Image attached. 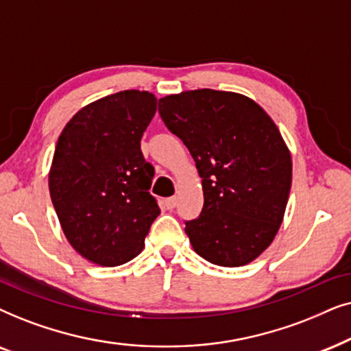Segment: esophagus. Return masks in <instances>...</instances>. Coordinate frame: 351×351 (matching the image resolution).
Segmentation results:
<instances>
[{
	"label": "esophagus",
	"instance_id": "obj_1",
	"mask_svg": "<svg viewBox=\"0 0 351 351\" xmlns=\"http://www.w3.org/2000/svg\"><path fill=\"white\" fill-rule=\"evenodd\" d=\"M176 204H178V199H176V197H168V199H165L167 208H170V210L175 208Z\"/></svg>",
	"mask_w": 351,
	"mask_h": 351
}]
</instances>
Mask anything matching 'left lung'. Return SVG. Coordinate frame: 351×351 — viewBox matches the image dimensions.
Returning <instances> with one entry per match:
<instances>
[{
	"mask_svg": "<svg viewBox=\"0 0 351 351\" xmlns=\"http://www.w3.org/2000/svg\"><path fill=\"white\" fill-rule=\"evenodd\" d=\"M158 114L202 178V212L184 228L195 254L230 268L254 261L276 237L292 184L276 123L250 97L207 88L162 97Z\"/></svg>",
	"mask_w": 351,
	"mask_h": 351,
	"instance_id": "left-lung-1",
	"label": "left lung"
}]
</instances>
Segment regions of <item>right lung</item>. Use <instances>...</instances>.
Masks as SVG:
<instances>
[{
	"label": "right lung",
	"instance_id": "right-lung-1",
	"mask_svg": "<svg viewBox=\"0 0 351 351\" xmlns=\"http://www.w3.org/2000/svg\"><path fill=\"white\" fill-rule=\"evenodd\" d=\"M156 110L149 91L101 97L69 120L56 144L51 200L70 245L91 263L133 260L160 213L149 193L154 168L141 152Z\"/></svg>",
	"mask_w": 351,
	"mask_h": 351
}]
</instances>
